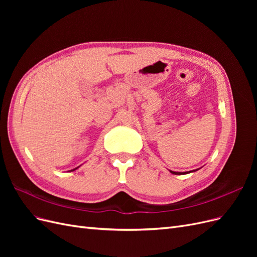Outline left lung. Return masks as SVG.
Returning <instances> with one entry per match:
<instances>
[{
    "instance_id": "1",
    "label": "left lung",
    "mask_w": 257,
    "mask_h": 257,
    "mask_svg": "<svg viewBox=\"0 0 257 257\" xmlns=\"http://www.w3.org/2000/svg\"><path fill=\"white\" fill-rule=\"evenodd\" d=\"M170 173H173L174 175H180L181 173H176V172H170ZM183 174H185V173H183Z\"/></svg>"
}]
</instances>
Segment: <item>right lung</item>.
Returning a JSON list of instances; mask_svg holds the SVG:
<instances>
[{"mask_svg":"<svg viewBox=\"0 0 257 257\" xmlns=\"http://www.w3.org/2000/svg\"><path fill=\"white\" fill-rule=\"evenodd\" d=\"M73 170H75V169H73Z\"/></svg>","mask_w":257,"mask_h":257,"instance_id":"1","label":"right lung"}]
</instances>
